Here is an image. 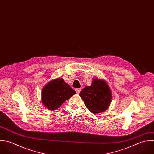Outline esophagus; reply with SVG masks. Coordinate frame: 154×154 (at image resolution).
Instances as JSON below:
<instances>
[{
	"label": "esophagus",
	"mask_w": 154,
	"mask_h": 154,
	"mask_svg": "<svg viewBox=\"0 0 154 154\" xmlns=\"http://www.w3.org/2000/svg\"><path fill=\"white\" fill-rule=\"evenodd\" d=\"M81 90V88H76V89H75V91H76V92L77 94H79V93H80Z\"/></svg>",
	"instance_id": "obj_1"
}]
</instances>
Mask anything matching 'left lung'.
Listing matches in <instances>:
<instances>
[{
    "label": "left lung",
    "instance_id": "1",
    "mask_svg": "<svg viewBox=\"0 0 154 154\" xmlns=\"http://www.w3.org/2000/svg\"><path fill=\"white\" fill-rule=\"evenodd\" d=\"M85 106L94 114L107 109L112 100L110 88L103 80L94 79L90 87H85L79 93Z\"/></svg>",
    "mask_w": 154,
    "mask_h": 154
}]
</instances>
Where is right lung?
I'll use <instances>...</instances> for the list:
<instances>
[{"instance_id": "right-lung-1", "label": "right lung", "mask_w": 154, "mask_h": 154, "mask_svg": "<svg viewBox=\"0 0 154 154\" xmlns=\"http://www.w3.org/2000/svg\"><path fill=\"white\" fill-rule=\"evenodd\" d=\"M76 91L63 79L57 78L48 83L42 91V102L49 110H53L70 99Z\"/></svg>"}]
</instances>
